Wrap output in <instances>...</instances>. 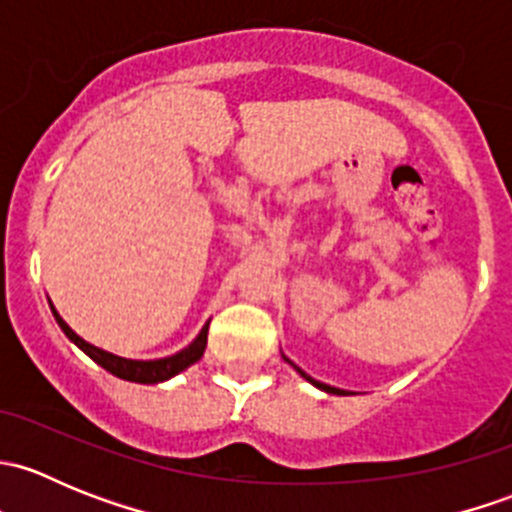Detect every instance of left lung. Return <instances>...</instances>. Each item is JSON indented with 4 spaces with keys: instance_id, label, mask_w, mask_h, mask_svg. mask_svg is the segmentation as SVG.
Returning a JSON list of instances; mask_svg holds the SVG:
<instances>
[{
    "instance_id": "obj_1",
    "label": "left lung",
    "mask_w": 512,
    "mask_h": 512,
    "mask_svg": "<svg viewBox=\"0 0 512 512\" xmlns=\"http://www.w3.org/2000/svg\"><path fill=\"white\" fill-rule=\"evenodd\" d=\"M282 356H285V354H282ZM285 361H287V364H292V361H289V359H287V356H285ZM292 366H294V364H292ZM294 369H297V374H299V376H302V379H307V381H309V384H312V386H317V389H322V391H327V394H337V396H349V394H347V391H344V389H337V386H329V384H322V381L312 379V376H309V374H307V371H302V369H299V366H294Z\"/></svg>"
}]
</instances>
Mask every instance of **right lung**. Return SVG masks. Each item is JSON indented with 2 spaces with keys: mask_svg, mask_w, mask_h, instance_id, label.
Here are the masks:
<instances>
[{
  "mask_svg": "<svg viewBox=\"0 0 512 512\" xmlns=\"http://www.w3.org/2000/svg\"><path fill=\"white\" fill-rule=\"evenodd\" d=\"M51 312H54V319H56V324L61 327V332H64L66 337H69L71 342L81 349V352H84L86 356H91V359H94L98 366H103L108 374L118 376V379H123V381H133V384H160V381L173 379L175 374H180V371L188 369L190 364H195V361L203 356L205 344H208L210 322H205V327L200 329L198 337H195L188 347L180 349L178 354L163 356V359H126V356L106 352V349L94 347V344L86 342L84 337H79V334H76L74 329H71L69 324L59 317V312L54 309V304H51Z\"/></svg>",
  "mask_w": 512,
  "mask_h": 512,
  "instance_id": "right-lung-1",
  "label": "right lung"
}]
</instances>
